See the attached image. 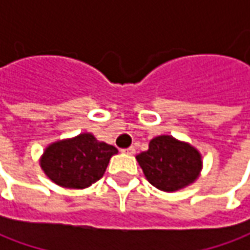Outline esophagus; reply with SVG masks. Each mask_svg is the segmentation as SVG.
I'll list each match as a JSON object with an SVG mask.
<instances>
[{"instance_id":"1","label":"esophagus","mask_w":250,"mask_h":250,"mask_svg":"<svg viewBox=\"0 0 250 250\" xmlns=\"http://www.w3.org/2000/svg\"><path fill=\"white\" fill-rule=\"evenodd\" d=\"M135 147L133 146H130V147H128V149H122V153H125V154H135Z\"/></svg>"}]
</instances>
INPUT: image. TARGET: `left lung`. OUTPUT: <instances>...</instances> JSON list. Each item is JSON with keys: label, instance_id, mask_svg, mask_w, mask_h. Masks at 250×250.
Here are the masks:
<instances>
[{"label": "left lung", "instance_id": "8db88e82", "mask_svg": "<svg viewBox=\"0 0 250 250\" xmlns=\"http://www.w3.org/2000/svg\"><path fill=\"white\" fill-rule=\"evenodd\" d=\"M136 160L150 184L164 192L188 187L202 169L200 153L168 135L150 140L149 150L138 154Z\"/></svg>", "mask_w": 250, "mask_h": 250}]
</instances>
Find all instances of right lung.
Masks as SVG:
<instances>
[{
	"label": "right lung",
	"mask_w": 250,
	"mask_h": 250,
	"mask_svg": "<svg viewBox=\"0 0 250 250\" xmlns=\"http://www.w3.org/2000/svg\"><path fill=\"white\" fill-rule=\"evenodd\" d=\"M118 150L99 142L91 133L60 140L44 151L40 166L57 185L83 189L97 182L105 172L110 159Z\"/></svg>",
	"instance_id": "obj_1"
}]
</instances>
